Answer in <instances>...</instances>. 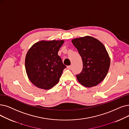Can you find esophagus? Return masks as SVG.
Masks as SVG:
<instances>
[{
  "instance_id": "esophagus-1",
  "label": "esophagus",
  "mask_w": 129,
  "mask_h": 129,
  "mask_svg": "<svg viewBox=\"0 0 129 129\" xmlns=\"http://www.w3.org/2000/svg\"><path fill=\"white\" fill-rule=\"evenodd\" d=\"M71 65H69V66H67V68H68L69 70H71Z\"/></svg>"
}]
</instances>
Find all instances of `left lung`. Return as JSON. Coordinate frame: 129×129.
Returning a JSON list of instances; mask_svg holds the SVG:
<instances>
[{
    "label": "left lung",
    "instance_id": "1",
    "mask_svg": "<svg viewBox=\"0 0 129 129\" xmlns=\"http://www.w3.org/2000/svg\"><path fill=\"white\" fill-rule=\"evenodd\" d=\"M83 61V69L76 75L82 85L87 87L96 86L107 74L110 59L104 45L91 36L77 38L72 41Z\"/></svg>",
    "mask_w": 129,
    "mask_h": 129
}]
</instances>
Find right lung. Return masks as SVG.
Listing matches in <instances>:
<instances>
[{"instance_id": "right-lung-1", "label": "right lung", "mask_w": 129, "mask_h": 129, "mask_svg": "<svg viewBox=\"0 0 129 129\" xmlns=\"http://www.w3.org/2000/svg\"><path fill=\"white\" fill-rule=\"evenodd\" d=\"M64 41H40L28 51L25 58V68L31 82L38 88L49 89L59 80L66 66L58 55Z\"/></svg>"}]
</instances>
